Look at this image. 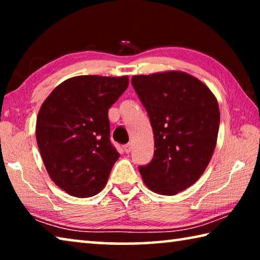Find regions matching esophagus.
Instances as JSON below:
<instances>
[{"instance_id": "obj_1", "label": "esophagus", "mask_w": 260, "mask_h": 260, "mask_svg": "<svg viewBox=\"0 0 260 260\" xmlns=\"http://www.w3.org/2000/svg\"><path fill=\"white\" fill-rule=\"evenodd\" d=\"M124 150H125L126 153L131 152V150H132V143H127L126 146H124Z\"/></svg>"}]
</instances>
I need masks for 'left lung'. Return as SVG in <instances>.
<instances>
[{
	"label": "left lung",
	"instance_id": "obj_1",
	"mask_svg": "<svg viewBox=\"0 0 260 260\" xmlns=\"http://www.w3.org/2000/svg\"><path fill=\"white\" fill-rule=\"evenodd\" d=\"M150 118L155 148L152 160L139 166L146 186L172 196L201 178L217 144L220 112L209 87L181 71L132 78Z\"/></svg>",
	"mask_w": 260,
	"mask_h": 260
}]
</instances>
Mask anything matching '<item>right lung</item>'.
<instances>
[{"mask_svg":"<svg viewBox=\"0 0 260 260\" xmlns=\"http://www.w3.org/2000/svg\"><path fill=\"white\" fill-rule=\"evenodd\" d=\"M128 77L78 76L59 83L42 103L37 142L50 179L74 197H91L108 182L119 153L110 142L108 111Z\"/></svg>","mask_w":260,"mask_h":260,"instance_id":"obj_1","label":"right lung"}]
</instances>
